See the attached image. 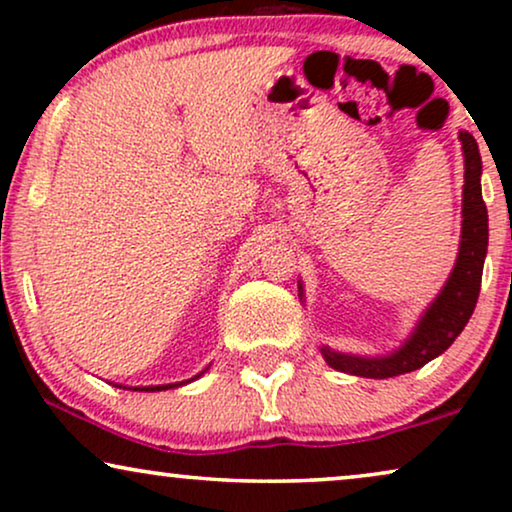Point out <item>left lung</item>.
Segmentation results:
<instances>
[{
	"label": "left lung",
	"instance_id": "8db88e82",
	"mask_svg": "<svg viewBox=\"0 0 512 512\" xmlns=\"http://www.w3.org/2000/svg\"><path fill=\"white\" fill-rule=\"evenodd\" d=\"M459 142L461 151H464V195H461L459 254L450 277L422 312V317L417 319L412 333L391 352L361 356L335 352L328 345H321V356L333 370L356 377H370V380H387V377L412 373V370L426 366L431 359L443 354L471 319L480 293L489 226L480 188L482 160L478 142L466 130H459ZM298 293H303L300 279Z\"/></svg>",
	"mask_w": 512,
	"mask_h": 512
}]
</instances>
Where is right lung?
<instances>
[{
	"mask_svg": "<svg viewBox=\"0 0 512 512\" xmlns=\"http://www.w3.org/2000/svg\"><path fill=\"white\" fill-rule=\"evenodd\" d=\"M209 370V366L202 370V373H198L195 377H191V380H186V382H174V384H151V387H123V384H116V387H121V389H132V391H165V389H177V387H184V384H188V382H193V380H198L200 375H205Z\"/></svg>",
	"mask_w": 512,
	"mask_h": 512,
	"instance_id": "1",
	"label": "right lung"
}]
</instances>
